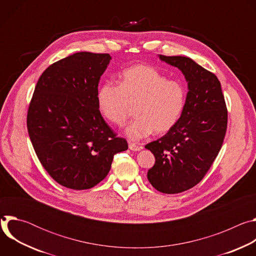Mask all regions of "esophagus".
<instances>
[{"instance_id":"1","label":"esophagus","mask_w":256,"mask_h":256,"mask_svg":"<svg viewBox=\"0 0 256 256\" xmlns=\"http://www.w3.org/2000/svg\"><path fill=\"white\" fill-rule=\"evenodd\" d=\"M128 148H130V150L136 151V152L142 150V147H138V144H134V142H130V144H128Z\"/></svg>"}]
</instances>
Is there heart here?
Returning <instances> with one entry per match:
<instances>
[{
	"label": "heart",
	"instance_id": "heart-1",
	"mask_svg": "<svg viewBox=\"0 0 256 256\" xmlns=\"http://www.w3.org/2000/svg\"><path fill=\"white\" fill-rule=\"evenodd\" d=\"M186 102V88L179 80L168 79L157 68L136 64L126 68L120 84L105 82L97 93V106L109 124L122 126L136 107V118L124 134L130 140L162 134L179 120Z\"/></svg>",
	"mask_w": 256,
	"mask_h": 256
}]
</instances>
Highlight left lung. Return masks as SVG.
<instances>
[{
    "label": "left lung",
    "mask_w": 256,
    "mask_h": 256,
    "mask_svg": "<svg viewBox=\"0 0 256 256\" xmlns=\"http://www.w3.org/2000/svg\"><path fill=\"white\" fill-rule=\"evenodd\" d=\"M178 68L188 82L186 102L179 120L165 136L144 146L155 156L148 180L158 192L179 194L204 178L221 150L228 112L214 74L186 56H159Z\"/></svg>",
    "instance_id": "left-lung-1"
}]
</instances>
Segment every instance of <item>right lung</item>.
<instances>
[{"mask_svg":"<svg viewBox=\"0 0 256 256\" xmlns=\"http://www.w3.org/2000/svg\"><path fill=\"white\" fill-rule=\"evenodd\" d=\"M112 56L81 52L50 64L36 84L27 130L42 165L60 186L89 190L110 170L114 156L128 150L100 114V77Z\"/></svg>","mask_w":256,"mask_h":256,"instance_id":"1","label":"right lung"}]
</instances>
